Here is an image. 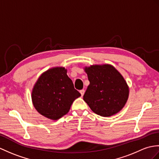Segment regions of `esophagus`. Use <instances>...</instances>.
<instances>
[{
	"instance_id": "obj_1",
	"label": "esophagus",
	"mask_w": 159,
	"mask_h": 159,
	"mask_svg": "<svg viewBox=\"0 0 159 159\" xmlns=\"http://www.w3.org/2000/svg\"><path fill=\"white\" fill-rule=\"evenodd\" d=\"M80 94H81V96H83V95H84V89L80 90Z\"/></svg>"
}]
</instances>
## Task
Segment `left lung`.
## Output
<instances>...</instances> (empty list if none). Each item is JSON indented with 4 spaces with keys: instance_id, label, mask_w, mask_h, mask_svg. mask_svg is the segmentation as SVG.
Returning <instances> with one entry per match:
<instances>
[{
    "instance_id": "obj_1",
    "label": "left lung",
    "mask_w": 159,
    "mask_h": 159,
    "mask_svg": "<svg viewBox=\"0 0 159 159\" xmlns=\"http://www.w3.org/2000/svg\"><path fill=\"white\" fill-rule=\"evenodd\" d=\"M84 70L90 83L83 99L92 111L105 117L120 112L129 95V88L121 74L108 64L86 66Z\"/></svg>"
}]
</instances>
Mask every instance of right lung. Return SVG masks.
Masks as SVG:
<instances>
[{
	"label": "right lung",
	"mask_w": 159,
	"mask_h": 159,
	"mask_svg": "<svg viewBox=\"0 0 159 159\" xmlns=\"http://www.w3.org/2000/svg\"><path fill=\"white\" fill-rule=\"evenodd\" d=\"M74 87L64 67H53L44 72L32 91V102L37 112L51 120L67 114L73 102L80 96Z\"/></svg>",
	"instance_id": "1"
}]
</instances>
